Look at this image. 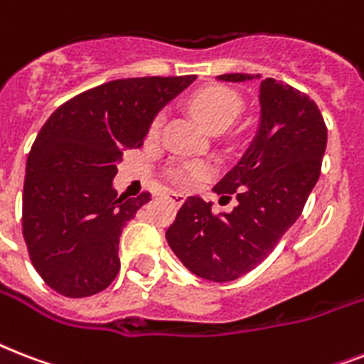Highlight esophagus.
Returning <instances> with one entry per match:
<instances>
[{
	"label": "esophagus",
	"instance_id": "obj_1",
	"mask_svg": "<svg viewBox=\"0 0 364 364\" xmlns=\"http://www.w3.org/2000/svg\"><path fill=\"white\" fill-rule=\"evenodd\" d=\"M166 198L176 205H181L183 202H185V196H183L181 193H176V191H168V193H166Z\"/></svg>",
	"mask_w": 364,
	"mask_h": 364
}]
</instances>
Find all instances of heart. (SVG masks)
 I'll list each match as a JSON object with an SVG mask.
<instances>
[{
    "label": "heart",
    "instance_id": "obj_1",
    "mask_svg": "<svg viewBox=\"0 0 364 364\" xmlns=\"http://www.w3.org/2000/svg\"><path fill=\"white\" fill-rule=\"evenodd\" d=\"M191 109L194 117L198 119L200 124L205 126L208 130H223L238 117L242 109V100L234 90L221 85H211L202 88L191 100ZM164 122V115L160 113L153 119L149 126V136L156 137L160 126ZM211 173V166L205 162H187V164H177L168 171V177L176 183L177 187L193 188L204 181Z\"/></svg>",
    "mask_w": 364,
    "mask_h": 364
}]
</instances>
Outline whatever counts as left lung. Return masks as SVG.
<instances>
[{"label":"left lung","instance_id":"obj_1","mask_svg":"<svg viewBox=\"0 0 364 364\" xmlns=\"http://www.w3.org/2000/svg\"><path fill=\"white\" fill-rule=\"evenodd\" d=\"M219 79L242 82L255 75ZM259 100L257 136L213 187L221 200L234 196L238 204L230 213H213L210 202L188 196L166 230L177 259L210 282H234L257 268L299 219L321 173L327 124L316 102L270 77L260 81Z\"/></svg>","mask_w":364,"mask_h":364}]
</instances>
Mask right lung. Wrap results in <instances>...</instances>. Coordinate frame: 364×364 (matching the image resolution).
I'll use <instances>...</instances> for the list:
<instances>
[{
	"mask_svg": "<svg viewBox=\"0 0 364 364\" xmlns=\"http://www.w3.org/2000/svg\"><path fill=\"white\" fill-rule=\"evenodd\" d=\"M194 79L104 82L68 100L43 124L26 162L22 234L53 291L82 299L115 279L122 228L151 200V193L117 196V162L126 149L141 147L154 115Z\"/></svg>",
	"mask_w": 364,
	"mask_h": 364,
	"instance_id": "right-lung-1",
	"label": "right lung"
}]
</instances>
